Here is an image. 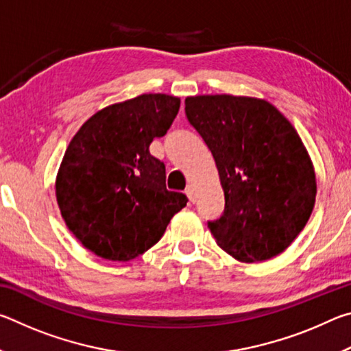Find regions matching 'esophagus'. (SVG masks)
<instances>
[{"mask_svg":"<svg viewBox=\"0 0 351 351\" xmlns=\"http://www.w3.org/2000/svg\"><path fill=\"white\" fill-rule=\"evenodd\" d=\"M186 195H187V198H189L190 203H195V189L192 186H189L186 189Z\"/></svg>","mask_w":351,"mask_h":351,"instance_id":"1","label":"esophagus"}]
</instances>
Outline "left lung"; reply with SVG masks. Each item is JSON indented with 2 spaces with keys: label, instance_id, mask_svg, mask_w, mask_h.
<instances>
[{
  "label": "left lung",
  "instance_id": "obj_1",
  "mask_svg": "<svg viewBox=\"0 0 351 351\" xmlns=\"http://www.w3.org/2000/svg\"><path fill=\"white\" fill-rule=\"evenodd\" d=\"M186 116L215 159L224 210L209 219L218 246L246 263L283 252L316 201L313 164L294 127L266 100L186 99Z\"/></svg>",
  "mask_w": 351,
  "mask_h": 351
}]
</instances>
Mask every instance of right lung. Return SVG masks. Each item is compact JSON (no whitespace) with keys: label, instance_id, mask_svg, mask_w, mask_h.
<instances>
[{"label":"right lung","instance_id":"add662e5","mask_svg":"<svg viewBox=\"0 0 351 351\" xmlns=\"http://www.w3.org/2000/svg\"><path fill=\"white\" fill-rule=\"evenodd\" d=\"M181 100L142 94L106 106L69 142L56 193L68 229L99 257L128 261L161 240L187 197L165 187V165L150 154Z\"/></svg>","mask_w":351,"mask_h":351}]
</instances>
